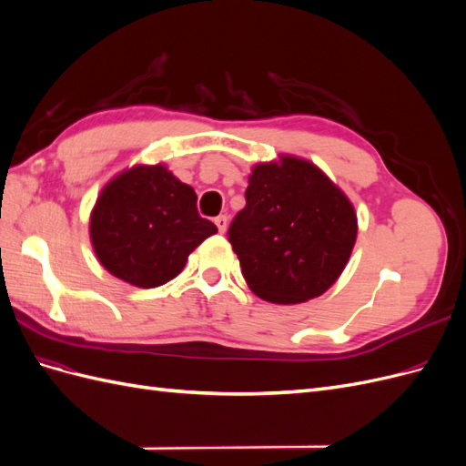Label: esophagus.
<instances>
[{"mask_svg": "<svg viewBox=\"0 0 466 466\" xmlns=\"http://www.w3.org/2000/svg\"><path fill=\"white\" fill-rule=\"evenodd\" d=\"M216 225H218L219 233H225V229H228V216H218Z\"/></svg>", "mask_w": 466, "mask_h": 466, "instance_id": "1", "label": "esophagus"}]
</instances>
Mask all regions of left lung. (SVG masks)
<instances>
[{
    "label": "left lung",
    "mask_w": 466,
    "mask_h": 466,
    "mask_svg": "<svg viewBox=\"0 0 466 466\" xmlns=\"http://www.w3.org/2000/svg\"><path fill=\"white\" fill-rule=\"evenodd\" d=\"M229 243L258 298L293 305L327 291L348 264L358 218L346 194L305 159L252 168Z\"/></svg>",
    "instance_id": "obj_1"
}]
</instances>
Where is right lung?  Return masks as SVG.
<instances>
[{"mask_svg": "<svg viewBox=\"0 0 466 466\" xmlns=\"http://www.w3.org/2000/svg\"><path fill=\"white\" fill-rule=\"evenodd\" d=\"M196 192L163 165H136L112 178L91 211V243L106 270L136 288L178 276L218 228L196 208Z\"/></svg>", "mask_w": 466, "mask_h": 466, "instance_id": "1", "label": "right lung"}]
</instances>
